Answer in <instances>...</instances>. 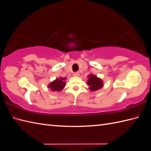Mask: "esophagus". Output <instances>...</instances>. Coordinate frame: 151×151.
Instances as JSON below:
<instances>
[{
	"label": "esophagus",
	"mask_w": 151,
	"mask_h": 151,
	"mask_svg": "<svg viewBox=\"0 0 151 151\" xmlns=\"http://www.w3.org/2000/svg\"><path fill=\"white\" fill-rule=\"evenodd\" d=\"M75 76H80V73L79 72H76L74 73Z\"/></svg>",
	"instance_id": "obj_1"
}]
</instances>
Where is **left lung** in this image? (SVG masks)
Listing matches in <instances>:
<instances>
[{
	"label": "left lung",
	"instance_id": "obj_1",
	"mask_svg": "<svg viewBox=\"0 0 151 151\" xmlns=\"http://www.w3.org/2000/svg\"><path fill=\"white\" fill-rule=\"evenodd\" d=\"M87 84L89 86V89L91 91H95L100 89L104 86V82L102 80L93 74H89L87 76Z\"/></svg>",
	"mask_w": 151,
	"mask_h": 151
}]
</instances>
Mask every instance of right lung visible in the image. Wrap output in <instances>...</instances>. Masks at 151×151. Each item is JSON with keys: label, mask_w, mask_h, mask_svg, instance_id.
I'll list each match as a JSON object with an SVG mask.
<instances>
[{"label": "right lung", "mask_w": 151, "mask_h": 151, "mask_svg": "<svg viewBox=\"0 0 151 151\" xmlns=\"http://www.w3.org/2000/svg\"><path fill=\"white\" fill-rule=\"evenodd\" d=\"M66 78L60 77L59 78H56L53 81L49 83L48 87L50 88L52 91H60L64 88L66 83L65 80Z\"/></svg>", "instance_id": "add662e5"}]
</instances>
